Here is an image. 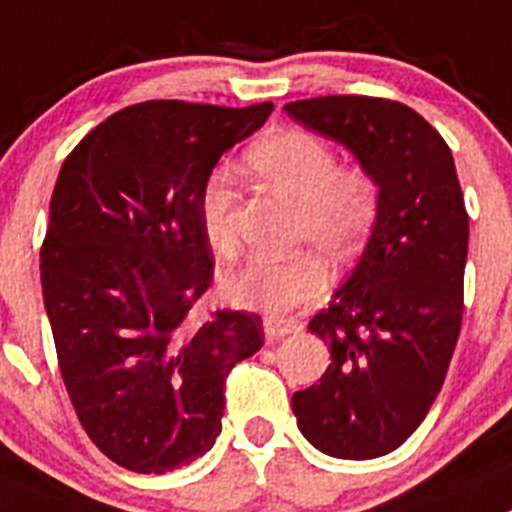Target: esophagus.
<instances>
[{"label":"esophagus","mask_w":512,"mask_h":512,"mask_svg":"<svg viewBox=\"0 0 512 512\" xmlns=\"http://www.w3.org/2000/svg\"><path fill=\"white\" fill-rule=\"evenodd\" d=\"M304 329L299 319H284V316H269L264 319V332L269 339L289 337V334H299Z\"/></svg>","instance_id":"1"}]
</instances>
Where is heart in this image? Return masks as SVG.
I'll return each instance as SVG.
<instances>
[{
  "label": "heart",
  "instance_id": "b5f03b06",
  "mask_svg": "<svg viewBox=\"0 0 512 512\" xmlns=\"http://www.w3.org/2000/svg\"><path fill=\"white\" fill-rule=\"evenodd\" d=\"M248 168L276 196L294 203L296 238L314 243L332 259H344L362 246L377 218V183L364 168H339L334 148L319 135L284 128L253 143ZM233 188L226 173H216L201 193V231L218 253H233ZM326 286V271L314 253L284 261L253 259L223 281L228 301L246 309L284 314L316 299Z\"/></svg>",
  "mask_w": 512,
  "mask_h": 512
}]
</instances>
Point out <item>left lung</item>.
<instances>
[{
  "label": "left lung",
  "mask_w": 512,
  "mask_h": 512,
  "mask_svg": "<svg viewBox=\"0 0 512 512\" xmlns=\"http://www.w3.org/2000/svg\"><path fill=\"white\" fill-rule=\"evenodd\" d=\"M284 110L344 145L377 183L367 246L309 321L332 364L291 397L296 425L316 450L372 460L422 425L460 337L470 228L455 160L442 135L402 102L332 95Z\"/></svg>",
  "instance_id": "1"
}]
</instances>
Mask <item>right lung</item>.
<instances>
[{
    "label": "right lung",
    "mask_w": 512,
    "mask_h": 512,
    "mask_svg": "<svg viewBox=\"0 0 512 512\" xmlns=\"http://www.w3.org/2000/svg\"><path fill=\"white\" fill-rule=\"evenodd\" d=\"M274 105L150 100L110 115L67 155L40 253L60 372L90 440L163 475L221 435L226 377L264 344L256 314L193 309L213 279L201 193Z\"/></svg>",
    "instance_id": "right-lung-1"
}]
</instances>
